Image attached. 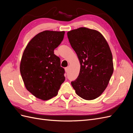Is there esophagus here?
Returning a JSON list of instances; mask_svg holds the SVG:
<instances>
[{"label": "esophagus", "mask_w": 133, "mask_h": 133, "mask_svg": "<svg viewBox=\"0 0 133 133\" xmlns=\"http://www.w3.org/2000/svg\"><path fill=\"white\" fill-rule=\"evenodd\" d=\"M65 70L66 73H67V72H68V71H69V67H66L65 68Z\"/></svg>", "instance_id": "obj_1"}]
</instances>
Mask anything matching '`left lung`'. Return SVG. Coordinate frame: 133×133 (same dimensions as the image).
Here are the masks:
<instances>
[{
  "label": "left lung",
  "instance_id": "1",
  "mask_svg": "<svg viewBox=\"0 0 133 133\" xmlns=\"http://www.w3.org/2000/svg\"><path fill=\"white\" fill-rule=\"evenodd\" d=\"M67 35L80 64L79 74L71 82V85L84 99L97 98L106 89L113 73L109 46L101 33L87 28L68 31Z\"/></svg>",
  "mask_w": 133,
  "mask_h": 133
}]
</instances>
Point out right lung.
Wrapping results in <instances>:
<instances>
[{
	"label": "right lung",
	"mask_w": 133,
	"mask_h": 133,
	"mask_svg": "<svg viewBox=\"0 0 133 133\" xmlns=\"http://www.w3.org/2000/svg\"><path fill=\"white\" fill-rule=\"evenodd\" d=\"M65 32L45 30L32 39L24 51L20 71L26 89L35 97L47 100L56 96L65 80V70L54 50Z\"/></svg>",
	"instance_id": "add662e5"
}]
</instances>
